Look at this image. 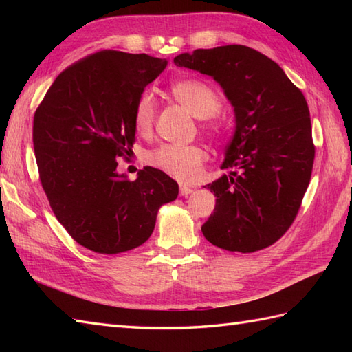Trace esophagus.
Returning a JSON list of instances; mask_svg holds the SVG:
<instances>
[{
  "label": "esophagus",
  "instance_id": "1",
  "mask_svg": "<svg viewBox=\"0 0 352 352\" xmlns=\"http://www.w3.org/2000/svg\"><path fill=\"white\" fill-rule=\"evenodd\" d=\"M193 192L192 188H188V186H180V195L182 197H188Z\"/></svg>",
  "mask_w": 352,
  "mask_h": 352
}]
</instances>
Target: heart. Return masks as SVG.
I'll use <instances>...</instances> for the list:
<instances>
[{
	"label": "heart",
	"mask_w": 352,
	"mask_h": 352,
	"mask_svg": "<svg viewBox=\"0 0 352 352\" xmlns=\"http://www.w3.org/2000/svg\"><path fill=\"white\" fill-rule=\"evenodd\" d=\"M170 94L175 101L180 102L193 116L204 119V129L207 131H218V126L213 121H207V118L218 113L221 107L219 96L210 86L198 80H178L170 86ZM154 119V96L149 92H144L139 96L136 107H134V129L139 134L151 133ZM206 159V149L199 145L164 144L146 155L149 166L162 170L163 174L182 183L195 182L201 174Z\"/></svg>",
	"instance_id": "obj_1"
}]
</instances>
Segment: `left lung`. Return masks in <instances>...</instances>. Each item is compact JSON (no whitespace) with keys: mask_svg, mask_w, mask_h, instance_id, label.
<instances>
[{"mask_svg":"<svg viewBox=\"0 0 352 352\" xmlns=\"http://www.w3.org/2000/svg\"><path fill=\"white\" fill-rule=\"evenodd\" d=\"M180 68L213 77L234 109L236 130L207 184L214 212L201 227L218 248L254 252L286 233L309 188L315 145L307 101L271 58L245 45L183 52Z\"/></svg>","mask_w":352,"mask_h":352,"instance_id":"left-lung-1","label":"left lung"}]
</instances>
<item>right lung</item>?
<instances>
[{
  "label": "right lung",
  "instance_id": "add662e5",
  "mask_svg": "<svg viewBox=\"0 0 352 352\" xmlns=\"http://www.w3.org/2000/svg\"><path fill=\"white\" fill-rule=\"evenodd\" d=\"M166 58L104 50L58 76L37 107L33 145L42 188L57 221L85 248L119 254L153 234L177 182L145 166L130 182L118 159L134 144L133 115Z\"/></svg>",
  "mask_w": 352,
  "mask_h": 352
}]
</instances>
